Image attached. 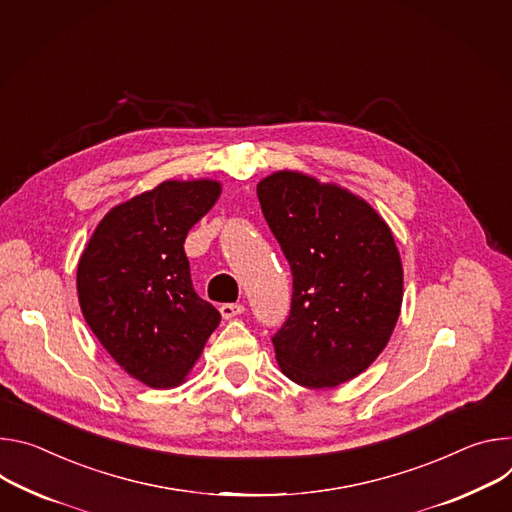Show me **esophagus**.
<instances>
[{"instance_id": "esophagus-1", "label": "esophagus", "mask_w": 512, "mask_h": 512, "mask_svg": "<svg viewBox=\"0 0 512 512\" xmlns=\"http://www.w3.org/2000/svg\"><path fill=\"white\" fill-rule=\"evenodd\" d=\"M219 313H221L223 319H232V317L244 313V305H240V303H223L219 307Z\"/></svg>"}]
</instances>
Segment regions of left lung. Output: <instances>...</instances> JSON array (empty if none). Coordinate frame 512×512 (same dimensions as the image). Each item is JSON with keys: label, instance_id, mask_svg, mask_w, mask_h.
<instances>
[{"label": "left lung", "instance_id": "left-lung-1", "mask_svg": "<svg viewBox=\"0 0 512 512\" xmlns=\"http://www.w3.org/2000/svg\"><path fill=\"white\" fill-rule=\"evenodd\" d=\"M293 272L291 313L274 337L278 366L307 388L362 374L386 348L403 305V264L386 221L358 195L297 170L256 187Z\"/></svg>", "mask_w": 512, "mask_h": 512}]
</instances>
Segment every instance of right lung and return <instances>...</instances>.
<instances>
[{
    "mask_svg": "<svg viewBox=\"0 0 512 512\" xmlns=\"http://www.w3.org/2000/svg\"><path fill=\"white\" fill-rule=\"evenodd\" d=\"M217 181H164L113 207L77 266L83 317L132 378L152 388L185 382L221 321L191 282L185 238L215 205Z\"/></svg>",
    "mask_w": 512,
    "mask_h": 512,
    "instance_id": "1",
    "label": "right lung"
}]
</instances>
